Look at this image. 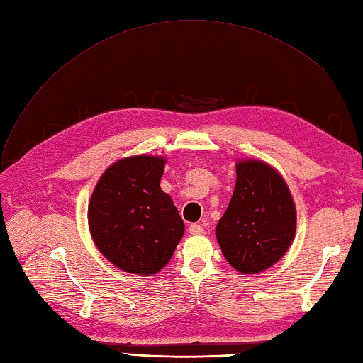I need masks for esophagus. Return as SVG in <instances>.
<instances>
[{
    "instance_id": "obj_1",
    "label": "esophagus",
    "mask_w": 363,
    "mask_h": 363,
    "mask_svg": "<svg viewBox=\"0 0 363 363\" xmlns=\"http://www.w3.org/2000/svg\"><path fill=\"white\" fill-rule=\"evenodd\" d=\"M189 233L191 235H201V233H204V228H203V225L194 223L189 225Z\"/></svg>"
}]
</instances>
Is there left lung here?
<instances>
[{"instance_id": "left-lung-1", "label": "left lung", "mask_w": 363, "mask_h": 363, "mask_svg": "<svg viewBox=\"0 0 363 363\" xmlns=\"http://www.w3.org/2000/svg\"><path fill=\"white\" fill-rule=\"evenodd\" d=\"M296 215L281 175L259 160L236 164V186L216 239L227 262L242 274H257L288 251Z\"/></svg>"}]
</instances>
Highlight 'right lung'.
I'll use <instances>...</instances> for the list:
<instances>
[{"label":"right lung","instance_id":"add662e5","mask_svg":"<svg viewBox=\"0 0 363 363\" xmlns=\"http://www.w3.org/2000/svg\"><path fill=\"white\" fill-rule=\"evenodd\" d=\"M164 159L118 160L96 183L89 203L95 245L119 269L150 276L169 262L184 233L171 196L160 189Z\"/></svg>","mask_w":363,"mask_h":363}]
</instances>
